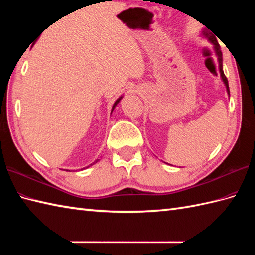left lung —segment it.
Here are the masks:
<instances>
[{"mask_svg":"<svg viewBox=\"0 0 255 255\" xmlns=\"http://www.w3.org/2000/svg\"><path fill=\"white\" fill-rule=\"evenodd\" d=\"M204 35L208 38L209 41H211L215 46V50H216V53H217L218 56V61H219V70H220V75H221V79H223L224 83L226 84V88H227V91H228V94H230V91H229V84H228V80H227L226 75L224 73V70H223V52H221L220 50V46L218 44L217 39H216V37L210 34V32L208 31H204Z\"/></svg>","mask_w":255,"mask_h":255,"instance_id":"1","label":"left lung"}]
</instances>
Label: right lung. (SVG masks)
I'll list each match as a JSON object with an SVG mask.
<instances>
[{
  "mask_svg": "<svg viewBox=\"0 0 255 255\" xmlns=\"http://www.w3.org/2000/svg\"><path fill=\"white\" fill-rule=\"evenodd\" d=\"M122 100V97H121V99H118L116 102H115V104H114V106H113V110H114V108H115V106L118 104V103H119V101H121ZM113 110H112V112H113ZM89 167V166H88Z\"/></svg>",
  "mask_w": 255,
  "mask_h": 255,
  "instance_id": "right-lung-1",
  "label": "right lung"
}]
</instances>
